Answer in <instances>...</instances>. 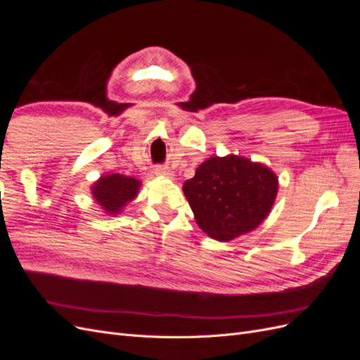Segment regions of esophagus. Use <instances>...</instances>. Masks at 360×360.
<instances>
[{
	"label": "esophagus",
	"mask_w": 360,
	"mask_h": 360,
	"mask_svg": "<svg viewBox=\"0 0 360 360\" xmlns=\"http://www.w3.org/2000/svg\"><path fill=\"white\" fill-rule=\"evenodd\" d=\"M155 172L156 176H160V177H172V171L168 168V167H163V165H158L155 168Z\"/></svg>",
	"instance_id": "1"
}]
</instances>
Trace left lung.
Segmentation results:
<instances>
[{
	"mask_svg": "<svg viewBox=\"0 0 360 360\" xmlns=\"http://www.w3.org/2000/svg\"><path fill=\"white\" fill-rule=\"evenodd\" d=\"M195 219L216 240H233L252 231L269 214L278 179L261 163L240 156L210 158L183 184Z\"/></svg>",
	"mask_w": 360,
	"mask_h": 360,
	"instance_id": "left-lung-1",
	"label": "left lung"
}]
</instances>
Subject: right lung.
<instances>
[{
	"mask_svg": "<svg viewBox=\"0 0 360 360\" xmlns=\"http://www.w3.org/2000/svg\"><path fill=\"white\" fill-rule=\"evenodd\" d=\"M139 181L120 176V174H110L103 176L93 186V195L108 213H118L127 201L136 197Z\"/></svg>",
	"mask_w": 360,
	"mask_h": 360,
	"instance_id": "obj_1",
	"label": "right lung"
}]
</instances>
